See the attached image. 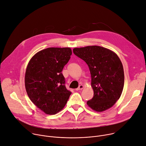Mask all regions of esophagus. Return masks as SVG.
Segmentation results:
<instances>
[{
  "mask_svg": "<svg viewBox=\"0 0 146 146\" xmlns=\"http://www.w3.org/2000/svg\"><path fill=\"white\" fill-rule=\"evenodd\" d=\"M83 88H84V86H83L82 85H79V86H78V88H76V91L82 90V89H83Z\"/></svg>",
  "mask_w": 146,
  "mask_h": 146,
  "instance_id": "1",
  "label": "esophagus"
}]
</instances>
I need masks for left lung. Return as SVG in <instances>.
<instances>
[{"label":"left lung","instance_id":"obj_1","mask_svg":"<svg viewBox=\"0 0 146 146\" xmlns=\"http://www.w3.org/2000/svg\"><path fill=\"white\" fill-rule=\"evenodd\" d=\"M73 52L87 64L90 70L94 94L87 105L96 111L111 108L120 98L124 86V70L118 56L96 46L75 48Z\"/></svg>","mask_w":146,"mask_h":146}]
</instances>
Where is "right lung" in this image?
<instances>
[{"label":"right lung","instance_id":"1","mask_svg":"<svg viewBox=\"0 0 146 146\" xmlns=\"http://www.w3.org/2000/svg\"><path fill=\"white\" fill-rule=\"evenodd\" d=\"M71 54L70 48H47L36 54L28 64L25 74L27 94L45 113H58L71 94L65 87L62 74Z\"/></svg>","mask_w":146,"mask_h":146}]
</instances>
